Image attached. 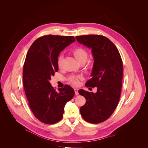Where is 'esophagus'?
<instances>
[{
    "label": "esophagus",
    "mask_w": 148,
    "mask_h": 148,
    "mask_svg": "<svg viewBox=\"0 0 148 148\" xmlns=\"http://www.w3.org/2000/svg\"><path fill=\"white\" fill-rule=\"evenodd\" d=\"M74 91H75V94L76 95H78V89L74 88Z\"/></svg>",
    "instance_id": "1"
}]
</instances>
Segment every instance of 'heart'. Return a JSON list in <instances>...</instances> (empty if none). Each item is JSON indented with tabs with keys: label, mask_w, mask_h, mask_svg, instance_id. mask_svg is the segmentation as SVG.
I'll use <instances>...</instances> for the list:
<instances>
[{
	"label": "heart",
	"mask_w": 148,
	"mask_h": 148,
	"mask_svg": "<svg viewBox=\"0 0 148 148\" xmlns=\"http://www.w3.org/2000/svg\"><path fill=\"white\" fill-rule=\"evenodd\" d=\"M73 54L77 60V61L79 63V64H82V63H86V62L87 61L88 58V54L87 51L81 47H78L75 49L73 51ZM62 60V56H60L58 57V61H57V64L58 67L60 68L61 67V62ZM69 82L71 83L73 85H77L78 84V77L72 76L70 77L69 78Z\"/></svg>",
	"instance_id": "heart-1"
}]
</instances>
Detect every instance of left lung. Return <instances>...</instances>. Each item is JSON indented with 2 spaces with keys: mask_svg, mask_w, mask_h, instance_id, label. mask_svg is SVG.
<instances>
[{
  "mask_svg": "<svg viewBox=\"0 0 148 148\" xmlns=\"http://www.w3.org/2000/svg\"><path fill=\"white\" fill-rule=\"evenodd\" d=\"M75 38L80 44L91 49L94 59L92 78L86 86L97 88L96 93L78 91L86 99L85 105L80 108V113L89 123H101L111 116L120 99L123 77L122 58L115 45L106 37L89 34Z\"/></svg>",
  "mask_w": 148,
  "mask_h": 148,
  "instance_id": "obj_1",
  "label": "left lung"
}]
</instances>
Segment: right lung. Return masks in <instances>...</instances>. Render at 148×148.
Returning a JSON list of instances; mask_svg holds the SVG:
<instances>
[{
    "instance_id": "right-lung-1",
    "label": "right lung",
    "mask_w": 148,
    "mask_h": 148,
    "mask_svg": "<svg viewBox=\"0 0 148 148\" xmlns=\"http://www.w3.org/2000/svg\"><path fill=\"white\" fill-rule=\"evenodd\" d=\"M75 41L73 36L46 35L36 40L29 49L23 65V86L29 107L41 122L60 121L66 103L74 95L68 85L56 91L50 80L58 70L60 53Z\"/></svg>"
}]
</instances>
